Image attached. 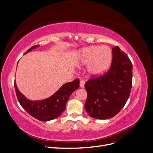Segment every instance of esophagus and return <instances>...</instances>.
Listing matches in <instances>:
<instances>
[{
    "mask_svg": "<svg viewBox=\"0 0 153 153\" xmlns=\"http://www.w3.org/2000/svg\"><path fill=\"white\" fill-rule=\"evenodd\" d=\"M84 85H85V82L84 80H80V86L82 88H84Z\"/></svg>",
    "mask_w": 153,
    "mask_h": 153,
    "instance_id": "esophagus-1",
    "label": "esophagus"
}]
</instances>
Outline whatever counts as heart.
<instances>
[{
    "label": "heart",
    "instance_id": "heart-1",
    "mask_svg": "<svg viewBox=\"0 0 153 153\" xmlns=\"http://www.w3.org/2000/svg\"><path fill=\"white\" fill-rule=\"evenodd\" d=\"M112 51L106 46H94L82 51L80 59L83 64H89L88 71L92 76H100L107 70L112 61Z\"/></svg>",
    "mask_w": 153,
    "mask_h": 153
}]
</instances>
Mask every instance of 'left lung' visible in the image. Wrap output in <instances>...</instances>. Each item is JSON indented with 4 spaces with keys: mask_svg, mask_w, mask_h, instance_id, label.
<instances>
[{
    "mask_svg": "<svg viewBox=\"0 0 153 153\" xmlns=\"http://www.w3.org/2000/svg\"><path fill=\"white\" fill-rule=\"evenodd\" d=\"M132 68L127 54L115 46L108 71L99 76H91L85 84V109L90 117L107 119L121 111L130 94Z\"/></svg>",
    "mask_w": 153,
    "mask_h": 153,
    "instance_id": "8db88e82",
    "label": "left lung"
}]
</instances>
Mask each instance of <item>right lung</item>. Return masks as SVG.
<instances>
[{"mask_svg":"<svg viewBox=\"0 0 153 153\" xmlns=\"http://www.w3.org/2000/svg\"><path fill=\"white\" fill-rule=\"evenodd\" d=\"M39 45H34L27 51L25 53L36 48ZM78 78L63 85L50 98L41 101H32L26 99L17 88H15L17 99L20 104L27 113L41 121H48L59 117L66 108V102L73 92L79 87Z\"/></svg>","mask_w":153,"mask_h":153,"instance_id":"1","label":"right lung"}]
</instances>
